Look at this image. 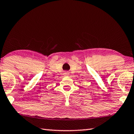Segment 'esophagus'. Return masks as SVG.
<instances>
[{"label":"esophagus","instance_id":"1","mask_svg":"<svg viewBox=\"0 0 134 134\" xmlns=\"http://www.w3.org/2000/svg\"><path fill=\"white\" fill-rule=\"evenodd\" d=\"M63 74H64V75H65V76H69V72H68V71H64Z\"/></svg>","mask_w":134,"mask_h":134}]
</instances>
